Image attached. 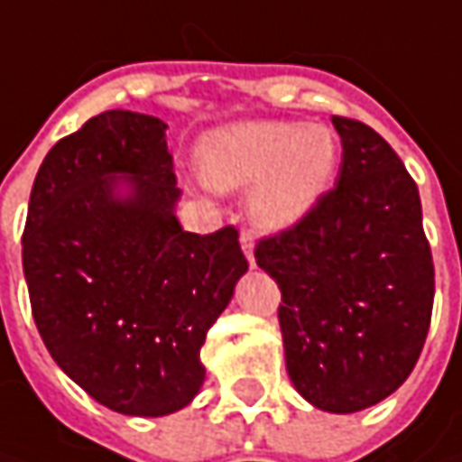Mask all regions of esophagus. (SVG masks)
<instances>
[{
    "mask_svg": "<svg viewBox=\"0 0 462 462\" xmlns=\"http://www.w3.org/2000/svg\"><path fill=\"white\" fill-rule=\"evenodd\" d=\"M241 249H244V254H246V262H249V267H254L257 262H254V239H252V234H241Z\"/></svg>",
    "mask_w": 462,
    "mask_h": 462,
    "instance_id": "34e87169",
    "label": "esophagus"
}]
</instances>
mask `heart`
Masks as SVG:
<instances>
[{
    "label": "heart",
    "instance_id": "obj_1",
    "mask_svg": "<svg viewBox=\"0 0 462 462\" xmlns=\"http://www.w3.org/2000/svg\"><path fill=\"white\" fill-rule=\"evenodd\" d=\"M339 162L327 125L246 120L210 131L198 143L200 177L210 189H249V216L262 231H288L324 198Z\"/></svg>",
    "mask_w": 462,
    "mask_h": 462
}]
</instances>
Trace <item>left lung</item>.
Instances as JSON below:
<instances>
[{
	"label": "left lung",
	"instance_id": "1",
	"mask_svg": "<svg viewBox=\"0 0 462 462\" xmlns=\"http://www.w3.org/2000/svg\"><path fill=\"white\" fill-rule=\"evenodd\" d=\"M342 138L334 189L293 228L262 239L257 264L277 310L295 391L321 411L355 414L388 399L424 346L435 264L417 182L370 125L331 117Z\"/></svg>",
	"mask_w": 462,
	"mask_h": 462
}]
</instances>
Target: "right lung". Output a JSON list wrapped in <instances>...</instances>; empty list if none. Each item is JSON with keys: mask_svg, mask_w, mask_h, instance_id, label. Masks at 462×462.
I'll use <instances>...</instances> for the list:
<instances>
[{"mask_svg": "<svg viewBox=\"0 0 462 462\" xmlns=\"http://www.w3.org/2000/svg\"><path fill=\"white\" fill-rule=\"evenodd\" d=\"M167 123L89 117L38 169L23 234L35 327L63 373L125 417L185 409L200 346L249 270L239 231H185Z\"/></svg>", "mask_w": 462, "mask_h": 462, "instance_id": "add662e5", "label": "right lung"}]
</instances>
